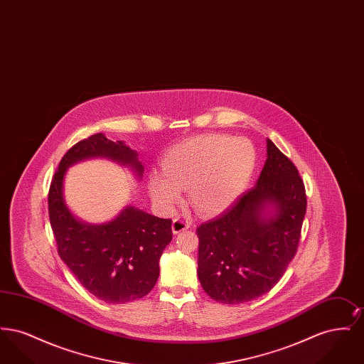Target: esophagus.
<instances>
[{"instance_id": "esophagus-1", "label": "esophagus", "mask_w": 364, "mask_h": 364, "mask_svg": "<svg viewBox=\"0 0 364 364\" xmlns=\"http://www.w3.org/2000/svg\"><path fill=\"white\" fill-rule=\"evenodd\" d=\"M190 223L188 221H184V220H180V218H176L172 223V232L174 235L183 232V230H187L190 228Z\"/></svg>"}]
</instances>
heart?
Masks as SVG:
<instances>
[{
    "instance_id": "b5f03b06",
    "label": "heart",
    "mask_w": 364,
    "mask_h": 364,
    "mask_svg": "<svg viewBox=\"0 0 364 364\" xmlns=\"http://www.w3.org/2000/svg\"><path fill=\"white\" fill-rule=\"evenodd\" d=\"M252 143L229 135H200L168 151L164 172L149 176V193L156 208L169 214L188 192L200 214H218L233 206L247 190L255 169Z\"/></svg>"
}]
</instances>
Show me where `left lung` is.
<instances>
[{
    "instance_id": "obj_1",
    "label": "left lung",
    "mask_w": 364,
    "mask_h": 364,
    "mask_svg": "<svg viewBox=\"0 0 364 364\" xmlns=\"http://www.w3.org/2000/svg\"><path fill=\"white\" fill-rule=\"evenodd\" d=\"M266 162L251 190L198 228V277L215 301L240 304L267 294L294 259L307 208L292 161L266 139Z\"/></svg>"
}]
</instances>
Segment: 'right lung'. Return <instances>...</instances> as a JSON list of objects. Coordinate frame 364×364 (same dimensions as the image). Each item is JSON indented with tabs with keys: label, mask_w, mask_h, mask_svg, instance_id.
<instances>
[{
	"label": "right lung",
	"mask_w": 364,
	"mask_h": 364,
	"mask_svg": "<svg viewBox=\"0 0 364 364\" xmlns=\"http://www.w3.org/2000/svg\"><path fill=\"white\" fill-rule=\"evenodd\" d=\"M91 158H107L129 168L140 178L138 153L122 140L95 134L80 140L63 156L49 191V218L58 255L90 294L112 304L138 300L149 294L159 276V258L172 240V220L158 218L125 206L105 224L76 218L64 198L68 168Z\"/></svg>",
	"instance_id": "add662e5"
}]
</instances>
